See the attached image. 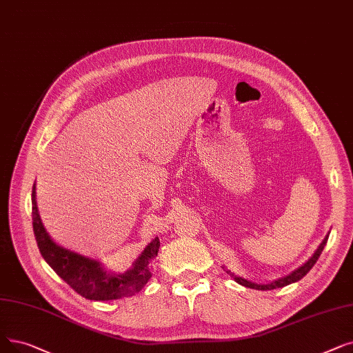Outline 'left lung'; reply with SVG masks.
I'll return each mask as SVG.
<instances>
[{
    "mask_svg": "<svg viewBox=\"0 0 353 353\" xmlns=\"http://www.w3.org/2000/svg\"><path fill=\"white\" fill-rule=\"evenodd\" d=\"M327 239H329V234L325 236L323 241H321V243L319 245V248H317L316 252L312 255V258H309L307 263H304L301 267H299L297 270H294L291 274L285 275V277H283V279L275 280V281H272V283H268V284H256V283L245 280V279H242V277H238V275H235V274H231V271H228V274H231L232 277H234V280H235L238 284L245 285V287H248V288H255V290H263V291H265V290H274V288L285 287V285H288V284H291V283H296V281L301 280V279L304 277V275L307 274V272L313 268V265L317 263V259H319L321 251H323Z\"/></svg>",
    "mask_w": 353,
    "mask_h": 353,
    "instance_id": "left-lung-1",
    "label": "left lung"
}]
</instances>
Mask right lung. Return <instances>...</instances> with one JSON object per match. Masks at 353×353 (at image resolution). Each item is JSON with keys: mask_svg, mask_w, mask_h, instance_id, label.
Wrapping results in <instances>:
<instances>
[{"mask_svg": "<svg viewBox=\"0 0 353 353\" xmlns=\"http://www.w3.org/2000/svg\"><path fill=\"white\" fill-rule=\"evenodd\" d=\"M32 205L33 231L41 256L59 277L66 281L82 297L97 301L128 297L134 293H139L151 279V267L154 264V258L160 248L159 238H154L147 245L143 254L134 263L132 268L124 274H115L103 268L97 259L60 247L50 238V235L46 232L39 214L36 186H33L32 192Z\"/></svg>", "mask_w": 353, "mask_h": 353, "instance_id": "right-lung-1", "label": "right lung"}]
</instances>
